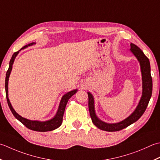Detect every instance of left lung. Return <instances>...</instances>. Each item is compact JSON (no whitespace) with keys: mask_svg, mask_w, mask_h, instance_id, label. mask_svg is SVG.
Here are the masks:
<instances>
[{"mask_svg":"<svg viewBox=\"0 0 160 160\" xmlns=\"http://www.w3.org/2000/svg\"><path fill=\"white\" fill-rule=\"evenodd\" d=\"M130 51L132 52L139 62L142 76V96L138 106H137L136 109L131 115L119 123H108L102 122L96 115L95 110H94V101L92 94L89 92H88V108L92 122L97 128L102 130H106V131L108 132L119 131V130L125 128L138 121L145 112L150 99L151 97L152 81L151 74V66H150L149 59L142 51L141 49L135 44L130 43Z\"/></svg>","mask_w":160,"mask_h":160,"instance_id":"obj_1","label":"left lung"}]
</instances>
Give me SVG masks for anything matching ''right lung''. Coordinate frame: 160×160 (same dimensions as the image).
<instances>
[{
  "mask_svg": "<svg viewBox=\"0 0 160 160\" xmlns=\"http://www.w3.org/2000/svg\"><path fill=\"white\" fill-rule=\"evenodd\" d=\"M34 44H35V43H31L30 44L25 45V46H24L23 48H22L21 50H22V49H24L28 46H30V45H32ZM21 50L19 51H21ZM19 51L16 52L13 54L12 58L10 59V61H9V68L7 71V73H6L5 87L6 98H7L8 103V106L9 107V109H10L12 114L14 115V116L16 117V118L17 119L19 122H21L22 124L27 127L28 128L32 130H34V131H38V132L51 131V130H53L54 129L58 128V127L61 125L62 121H63V117L65 109H66V104L70 97L72 95H74V94L77 92V90H72V91H70V92H68L66 94H64V95L62 97L61 100L60 102L59 106H58V108L57 110V112L52 119L48 120V121H45V122H39V121H32V120H29L28 119H25V118H23V117H22L21 115H19L15 111L14 108H13L12 105H11V103H10V102H9V99L8 98L9 77V75H10L11 71L12 69V65H13V63H14L15 58L16 56H17V54H18Z\"/></svg>",
  "mask_w": 160,
  "mask_h": 160,
  "instance_id": "add662e5",
  "label": "right lung"
}]
</instances>
